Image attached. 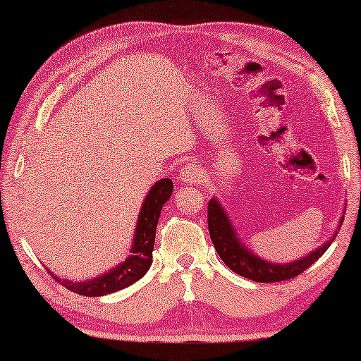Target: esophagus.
Returning <instances> with one entry per match:
<instances>
[{
	"label": "esophagus",
	"instance_id": "obj_1",
	"mask_svg": "<svg viewBox=\"0 0 361 361\" xmlns=\"http://www.w3.org/2000/svg\"><path fill=\"white\" fill-rule=\"evenodd\" d=\"M199 177H200V169L199 166L195 164H185L179 171V179L182 182H185V184H192V182H195Z\"/></svg>",
	"mask_w": 361,
	"mask_h": 361
}]
</instances>
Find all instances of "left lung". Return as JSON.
<instances>
[{
    "label": "left lung",
    "mask_w": 361,
    "mask_h": 361,
    "mask_svg": "<svg viewBox=\"0 0 361 361\" xmlns=\"http://www.w3.org/2000/svg\"><path fill=\"white\" fill-rule=\"evenodd\" d=\"M207 210H209L207 220H209V233L212 243H214L221 261L233 273L243 276L246 279L256 281V283H279V281L295 278V276L304 273L305 269H309L327 251L330 243L335 238L334 236L332 240L302 259H298L289 264H273L256 258L255 255H251L248 250L243 248V245H240L233 231V226H231L228 216L225 215L219 202L212 199Z\"/></svg>",
    "instance_id": "1"
}]
</instances>
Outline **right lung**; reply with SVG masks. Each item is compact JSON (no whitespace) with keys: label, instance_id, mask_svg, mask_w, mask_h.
Returning <instances> with one entry per match:
<instances>
[{"label":"right lung","instance_id":"1","mask_svg":"<svg viewBox=\"0 0 361 361\" xmlns=\"http://www.w3.org/2000/svg\"><path fill=\"white\" fill-rule=\"evenodd\" d=\"M172 187L174 185H172L171 179H161L149 190L145 204H142L141 214L137 216L140 220H137L135 241H133V255L125 259V263L102 276V278L87 281V283H71V281H62L61 283V279L56 276H52V278L66 286L67 289H71L72 293L88 295V298L116 293V290L135 284L137 279H141L147 273L151 266L157 220H159L162 205L169 200Z\"/></svg>","mask_w":361,"mask_h":361}]
</instances>
